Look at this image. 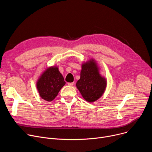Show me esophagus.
Segmentation results:
<instances>
[{"label":"esophagus","instance_id":"34e87169","mask_svg":"<svg viewBox=\"0 0 152 152\" xmlns=\"http://www.w3.org/2000/svg\"><path fill=\"white\" fill-rule=\"evenodd\" d=\"M67 84H68L69 86H72V85H74V82H69Z\"/></svg>","mask_w":152,"mask_h":152}]
</instances>
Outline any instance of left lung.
Instances as JSON below:
<instances>
[{
	"mask_svg": "<svg viewBox=\"0 0 152 152\" xmlns=\"http://www.w3.org/2000/svg\"><path fill=\"white\" fill-rule=\"evenodd\" d=\"M99 70L94 59H90L82 65L80 77L76 85L83 99L88 102L98 100L106 87V79L100 75Z\"/></svg>",
	"mask_w": 152,
	"mask_h": 152,
	"instance_id": "left-lung-1",
	"label": "left lung"
}]
</instances>
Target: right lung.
I'll return each instance as SVG.
<instances>
[{"instance_id": "obj_1", "label": "right lung", "mask_w": 152, "mask_h": 152, "mask_svg": "<svg viewBox=\"0 0 152 152\" xmlns=\"http://www.w3.org/2000/svg\"><path fill=\"white\" fill-rule=\"evenodd\" d=\"M66 84L58 67L47 69L37 82V88L40 97L48 102L52 101Z\"/></svg>"}]
</instances>
